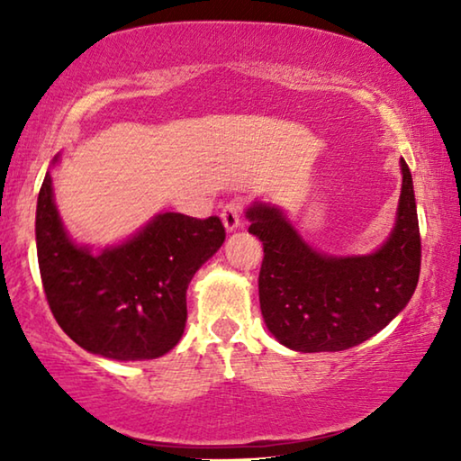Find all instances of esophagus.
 I'll return each mask as SVG.
<instances>
[{
	"instance_id": "1",
	"label": "esophagus",
	"mask_w": 461,
	"mask_h": 461,
	"mask_svg": "<svg viewBox=\"0 0 461 461\" xmlns=\"http://www.w3.org/2000/svg\"><path fill=\"white\" fill-rule=\"evenodd\" d=\"M241 213H243V203L241 201H229L222 207V213H220V218H222L224 222V229L232 232L239 229V224H241Z\"/></svg>"
}]
</instances>
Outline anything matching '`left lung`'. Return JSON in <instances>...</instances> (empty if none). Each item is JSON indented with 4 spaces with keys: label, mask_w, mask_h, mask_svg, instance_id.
Listing matches in <instances>:
<instances>
[{
    "label": "left lung",
    "mask_w": 461,
    "mask_h": 461,
    "mask_svg": "<svg viewBox=\"0 0 461 461\" xmlns=\"http://www.w3.org/2000/svg\"><path fill=\"white\" fill-rule=\"evenodd\" d=\"M401 172L396 226L369 256L319 254L276 207H249V232L264 245L258 276L262 317L283 346L298 352L352 348L384 330L411 300L420 279L421 239L405 159Z\"/></svg>",
    "instance_id": "1"
}]
</instances>
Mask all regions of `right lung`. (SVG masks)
I'll use <instances>...</instances> for the list:
<instances>
[{
    "label": "right lung",
    "instance_id": "add662e5",
    "mask_svg": "<svg viewBox=\"0 0 461 461\" xmlns=\"http://www.w3.org/2000/svg\"><path fill=\"white\" fill-rule=\"evenodd\" d=\"M224 237L218 216L166 212L130 241L92 254L62 229L50 172L37 197V262L50 311L75 344L117 361L157 358L178 344L188 283Z\"/></svg>",
    "mask_w": 461,
    "mask_h": 461
}]
</instances>
